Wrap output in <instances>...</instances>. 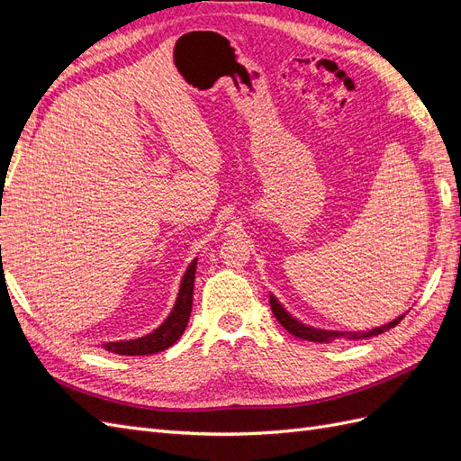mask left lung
I'll list each match as a JSON object with an SVG mask.
<instances>
[{
    "mask_svg": "<svg viewBox=\"0 0 461 461\" xmlns=\"http://www.w3.org/2000/svg\"><path fill=\"white\" fill-rule=\"evenodd\" d=\"M269 303H271V310H273V315L276 317L278 323H281L290 334H294V337L302 339V340H312V342H329L332 339H340V337H348V339H369V337H376V334H381L388 329L396 327L400 321L403 319V315H400L398 319L390 321L388 325H383V327H376V329H371L367 332H339V330H319V329H312L308 325H302L300 321H296L294 317H292L281 303L276 302V298L271 294L269 296Z\"/></svg>",
    "mask_w": 461,
    "mask_h": 461,
    "instance_id": "obj_1",
    "label": "left lung"
}]
</instances>
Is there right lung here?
I'll return each instance as SVG.
<instances>
[{
  "label": "right lung",
  "mask_w": 461,
  "mask_h": 461,
  "mask_svg": "<svg viewBox=\"0 0 461 461\" xmlns=\"http://www.w3.org/2000/svg\"><path fill=\"white\" fill-rule=\"evenodd\" d=\"M196 263H198V259H194L188 265V269L183 276V283H180L175 308H173L171 315L165 319V323L161 327L146 334V337H142V339L124 340V342H109L104 346L105 350L119 354V356H149V354H158V352L165 350V348L173 346L180 337H183V332L188 325L190 312H192Z\"/></svg>",
  "instance_id": "1"
}]
</instances>
